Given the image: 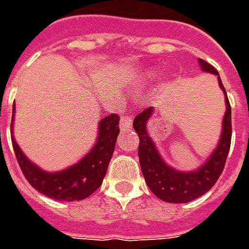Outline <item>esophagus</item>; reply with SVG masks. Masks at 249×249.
<instances>
[{
    "mask_svg": "<svg viewBox=\"0 0 249 249\" xmlns=\"http://www.w3.org/2000/svg\"><path fill=\"white\" fill-rule=\"evenodd\" d=\"M132 124H133V120H132V116H130V114H123V116H121L120 126H121L123 129H130V128H132Z\"/></svg>",
    "mask_w": 249,
    "mask_h": 249,
    "instance_id": "34e87169",
    "label": "esophagus"
}]
</instances>
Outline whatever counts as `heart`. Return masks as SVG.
I'll list each match as a JSON object with an SVG mask.
<instances>
[{
  "label": "heart",
  "instance_id": "b5f03b06",
  "mask_svg": "<svg viewBox=\"0 0 249 249\" xmlns=\"http://www.w3.org/2000/svg\"><path fill=\"white\" fill-rule=\"evenodd\" d=\"M145 77H149V78H151V77H155V73H153V71H149V73H146Z\"/></svg>",
  "mask_w": 249,
  "mask_h": 249
}]
</instances>
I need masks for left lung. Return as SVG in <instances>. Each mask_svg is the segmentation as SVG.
Returning <instances> with one entry per match:
<instances>
[{"label": "left lung", "mask_w": 249, "mask_h": 249, "mask_svg": "<svg viewBox=\"0 0 249 249\" xmlns=\"http://www.w3.org/2000/svg\"><path fill=\"white\" fill-rule=\"evenodd\" d=\"M198 62L201 66V71H209L217 76L220 88L225 94V105H227L219 145L203 167L198 168L195 172H178L173 168L168 167L162 161L156 146L146 132V123L153 113L152 107L144 109L133 120V128L140 139L139 161H140L141 172L144 175L146 185L152 192L167 203H188L208 192L223 172L230 152L232 123H231V105L227 97L225 88L220 80L219 71L213 66L201 58H198Z\"/></svg>", "instance_id": "left-lung-1"}]
</instances>
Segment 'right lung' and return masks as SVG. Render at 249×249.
<instances>
[{"instance_id": "obj_1", "label": "right lung", "mask_w": 249, "mask_h": 249, "mask_svg": "<svg viewBox=\"0 0 249 249\" xmlns=\"http://www.w3.org/2000/svg\"><path fill=\"white\" fill-rule=\"evenodd\" d=\"M119 124V114L112 113L104 117L100 121L98 140L94 148L81 161L61 172L49 173L41 171L40 168L26 159L12 137L14 155L17 157L25 178L38 192L60 201L84 200L90 196L103 183L120 132ZM12 126L13 125H10V129Z\"/></svg>"}]
</instances>
